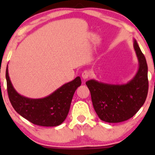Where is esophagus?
<instances>
[{
	"instance_id": "34e87169",
	"label": "esophagus",
	"mask_w": 155,
	"mask_h": 155,
	"mask_svg": "<svg viewBox=\"0 0 155 155\" xmlns=\"http://www.w3.org/2000/svg\"><path fill=\"white\" fill-rule=\"evenodd\" d=\"M81 76H82L83 79H88L90 76V72L89 71H84L81 74Z\"/></svg>"
}]
</instances>
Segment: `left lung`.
<instances>
[{"mask_svg":"<svg viewBox=\"0 0 155 155\" xmlns=\"http://www.w3.org/2000/svg\"><path fill=\"white\" fill-rule=\"evenodd\" d=\"M133 48L138 69L132 79L124 84H108L95 79L86 82L91 94L94 109L99 118L109 123L129 120L144 104L148 93V67L136 39Z\"/></svg>","mask_w":155,"mask_h":155,"instance_id":"obj_1","label":"left lung"}]
</instances>
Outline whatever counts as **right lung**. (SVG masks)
Masks as SVG:
<instances>
[{"label": "right lung", "instance_id": "obj_1", "mask_svg": "<svg viewBox=\"0 0 155 155\" xmlns=\"http://www.w3.org/2000/svg\"><path fill=\"white\" fill-rule=\"evenodd\" d=\"M6 79L8 97L15 111L33 124L44 127H54L63 123L69 112L74 92L81 84V78L77 76L47 97L30 98L20 95L13 87L8 65Z\"/></svg>", "mask_w": 155, "mask_h": 155}]
</instances>
